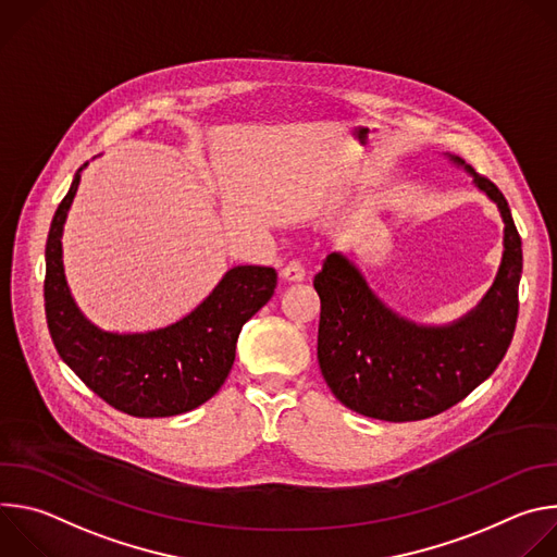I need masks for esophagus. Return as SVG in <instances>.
Listing matches in <instances>:
<instances>
[{"instance_id": "obj_1", "label": "esophagus", "mask_w": 557, "mask_h": 557, "mask_svg": "<svg viewBox=\"0 0 557 557\" xmlns=\"http://www.w3.org/2000/svg\"><path fill=\"white\" fill-rule=\"evenodd\" d=\"M280 277H282L284 282H288V284H295V282H301V280L306 277V273H304V267H301L299 262H290V264H286V267L280 271Z\"/></svg>"}]
</instances>
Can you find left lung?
<instances>
[{
	"label": "left lung",
	"mask_w": 557,
	"mask_h": 557,
	"mask_svg": "<svg viewBox=\"0 0 557 557\" xmlns=\"http://www.w3.org/2000/svg\"><path fill=\"white\" fill-rule=\"evenodd\" d=\"M447 161L471 176L503 218V258L481 301L447 324H421L387 306L346 253H331L314 275L322 301L317 359L346 408L379 421H419L456 406L503 361L518 320L522 243L500 189L460 156Z\"/></svg>",
	"instance_id": "1"
}]
</instances>
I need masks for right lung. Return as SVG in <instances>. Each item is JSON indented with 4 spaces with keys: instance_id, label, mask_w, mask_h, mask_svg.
Here are the masks:
<instances>
[{
    "instance_id": "right-lung-1",
    "label": "right lung",
    "mask_w": 557,
    "mask_h": 557,
    "mask_svg": "<svg viewBox=\"0 0 557 557\" xmlns=\"http://www.w3.org/2000/svg\"><path fill=\"white\" fill-rule=\"evenodd\" d=\"M86 168L76 170L46 243L44 297L54 348L78 379L125 414L158 419L196 410L228 376L237 337L273 297L277 273L269 267H231L191 312L161 329L119 333L97 326L72 297L61 247Z\"/></svg>"
}]
</instances>
